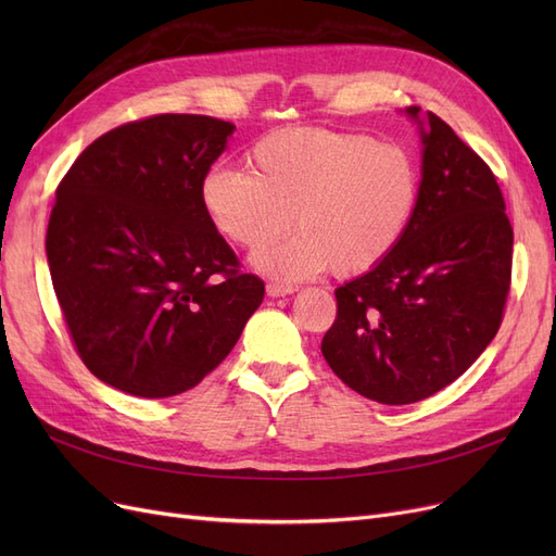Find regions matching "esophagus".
Listing matches in <instances>:
<instances>
[{
	"instance_id": "esophagus-1",
	"label": "esophagus",
	"mask_w": 556,
	"mask_h": 556,
	"mask_svg": "<svg viewBox=\"0 0 556 556\" xmlns=\"http://www.w3.org/2000/svg\"><path fill=\"white\" fill-rule=\"evenodd\" d=\"M294 288L292 285H278V282H268L266 285V294L268 296H285V294H292Z\"/></svg>"
}]
</instances>
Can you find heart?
Segmentation results:
<instances>
[{"label":"heart","instance_id":"obj_1","mask_svg":"<svg viewBox=\"0 0 556 556\" xmlns=\"http://www.w3.org/2000/svg\"><path fill=\"white\" fill-rule=\"evenodd\" d=\"M252 172L211 166L199 197L213 227L243 250H262L296 223V237L255 264L280 280L371 271L413 227L422 172L410 150L359 131L292 127L250 148Z\"/></svg>","mask_w":556,"mask_h":556}]
</instances>
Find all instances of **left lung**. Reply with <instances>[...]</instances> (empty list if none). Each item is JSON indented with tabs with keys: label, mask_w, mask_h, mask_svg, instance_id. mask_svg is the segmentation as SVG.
Returning a JSON list of instances; mask_svg holds the SVG:
<instances>
[{
	"label": "left lung",
	"mask_w": 556,
	"mask_h": 556,
	"mask_svg": "<svg viewBox=\"0 0 556 556\" xmlns=\"http://www.w3.org/2000/svg\"><path fill=\"white\" fill-rule=\"evenodd\" d=\"M408 113L419 123V106ZM425 121L415 223L390 257L336 290L323 339L331 371L387 406L441 392L482 355L513 278V227L492 169L439 115Z\"/></svg>",
	"instance_id": "8db88e82"
}]
</instances>
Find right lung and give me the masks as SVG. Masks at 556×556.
<instances>
[{
	"mask_svg": "<svg viewBox=\"0 0 556 556\" xmlns=\"http://www.w3.org/2000/svg\"><path fill=\"white\" fill-rule=\"evenodd\" d=\"M233 125L160 113L92 141L55 190L46 255L88 371L143 399L192 390L264 299L201 206Z\"/></svg>",
	"mask_w": 556,
	"mask_h": 556,
	"instance_id": "obj_1",
	"label": "right lung"
}]
</instances>
